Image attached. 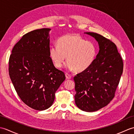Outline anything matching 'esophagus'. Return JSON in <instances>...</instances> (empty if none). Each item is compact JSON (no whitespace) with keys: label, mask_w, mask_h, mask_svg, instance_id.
<instances>
[{"label":"esophagus","mask_w":134,"mask_h":134,"mask_svg":"<svg viewBox=\"0 0 134 134\" xmlns=\"http://www.w3.org/2000/svg\"><path fill=\"white\" fill-rule=\"evenodd\" d=\"M65 77H66L67 79H70L71 78V75L69 74H68V73H65Z\"/></svg>","instance_id":"34e87169"}]
</instances>
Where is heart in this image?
Masks as SVG:
<instances>
[{
	"instance_id": "b5f03b06",
	"label": "heart",
	"mask_w": 134,
	"mask_h": 134,
	"mask_svg": "<svg viewBox=\"0 0 134 134\" xmlns=\"http://www.w3.org/2000/svg\"><path fill=\"white\" fill-rule=\"evenodd\" d=\"M57 43L49 48L50 57L57 68H61L67 58L65 67L68 70L83 71L92 65L97 55L96 45L79 35H64Z\"/></svg>"
}]
</instances>
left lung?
<instances>
[{"instance_id":"obj_1","label":"left lung","mask_w":134,"mask_h":134,"mask_svg":"<svg viewBox=\"0 0 134 134\" xmlns=\"http://www.w3.org/2000/svg\"><path fill=\"white\" fill-rule=\"evenodd\" d=\"M99 45V52L92 65L74 78L75 102L85 112H95L109 103L123 70V62L116 45L99 34L86 32Z\"/></svg>"}]
</instances>
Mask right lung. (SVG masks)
<instances>
[{"instance_id":"obj_1","label":"right lung","mask_w":134,"mask_h":134,"mask_svg":"<svg viewBox=\"0 0 134 134\" xmlns=\"http://www.w3.org/2000/svg\"><path fill=\"white\" fill-rule=\"evenodd\" d=\"M51 29L25 34L14 45L8 71L19 98L28 107L44 110L52 105L55 93L65 79L49 55Z\"/></svg>"}]
</instances>
